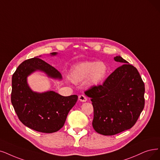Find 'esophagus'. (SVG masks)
Returning a JSON list of instances; mask_svg holds the SVG:
<instances>
[{
  "instance_id": "1",
  "label": "esophagus",
  "mask_w": 160,
  "mask_h": 160,
  "mask_svg": "<svg viewBox=\"0 0 160 160\" xmlns=\"http://www.w3.org/2000/svg\"><path fill=\"white\" fill-rule=\"evenodd\" d=\"M79 100L81 102H86L87 100V98L84 94H81L79 96Z\"/></svg>"
}]
</instances>
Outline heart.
<instances>
[{
  "label": "heart",
  "instance_id": "obj_1",
  "mask_svg": "<svg viewBox=\"0 0 160 160\" xmlns=\"http://www.w3.org/2000/svg\"><path fill=\"white\" fill-rule=\"evenodd\" d=\"M107 66L102 62H85L77 65L72 71L69 79L73 82H79L88 77L89 85H95L103 80L107 74Z\"/></svg>",
  "mask_w": 160,
  "mask_h": 160
}]
</instances>
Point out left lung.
I'll return each instance as SVG.
<instances>
[{"mask_svg":"<svg viewBox=\"0 0 160 160\" xmlns=\"http://www.w3.org/2000/svg\"><path fill=\"white\" fill-rule=\"evenodd\" d=\"M123 63L104 81L85 92L94 108L92 127L103 135H114L135 125L144 107V82L136 68L120 56Z\"/></svg>","mask_w":160,"mask_h":160,"instance_id":"obj_1","label":"left lung"}]
</instances>
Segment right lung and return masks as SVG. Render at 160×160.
I'll return each mask as SVG.
<instances>
[{"label":"right lung","instance_id":"add662e5","mask_svg":"<svg viewBox=\"0 0 160 160\" xmlns=\"http://www.w3.org/2000/svg\"><path fill=\"white\" fill-rule=\"evenodd\" d=\"M56 54L52 52L51 55ZM37 70L44 72L51 78L62 79L58 70L42 60L33 58L25 60L12 75L11 102L23 125L38 132H54L64 125L78 97H63L54 91L33 92L28 84L27 78Z\"/></svg>","mask_w":160,"mask_h":160}]
</instances>
